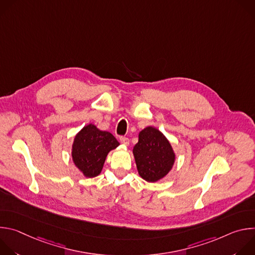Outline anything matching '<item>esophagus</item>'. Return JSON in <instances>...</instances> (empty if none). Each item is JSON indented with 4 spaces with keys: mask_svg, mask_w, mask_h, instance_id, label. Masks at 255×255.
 Segmentation results:
<instances>
[{
    "mask_svg": "<svg viewBox=\"0 0 255 255\" xmlns=\"http://www.w3.org/2000/svg\"><path fill=\"white\" fill-rule=\"evenodd\" d=\"M120 142L122 144H124L125 146H128V145H129V139L127 137H120Z\"/></svg>",
    "mask_w": 255,
    "mask_h": 255,
    "instance_id": "esophagus-1",
    "label": "esophagus"
}]
</instances>
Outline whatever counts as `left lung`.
<instances>
[{
    "label": "left lung",
    "instance_id": "1",
    "mask_svg": "<svg viewBox=\"0 0 255 255\" xmlns=\"http://www.w3.org/2000/svg\"><path fill=\"white\" fill-rule=\"evenodd\" d=\"M133 155L139 175L148 183H155L168 174L175 153L168 139L157 128L148 126L138 134Z\"/></svg>",
    "mask_w": 255,
    "mask_h": 255
}]
</instances>
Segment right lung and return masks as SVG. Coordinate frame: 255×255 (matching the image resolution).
<instances>
[{
    "instance_id": "right-lung-1",
    "label": "right lung",
    "mask_w": 255,
    "mask_h": 255,
    "mask_svg": "<svg viewBox=\"0 0 255 255\" xmlns=\"http://www.w3.org/2000/svg\"><path fill=\"white\" fill-rule=\"evenodd\" d=\"M120 143L108 131L88 124L79 131L71 145V158L76 167L86 177H95L103 169L105 160L111 150Z\"/></svg>"
}]
</instances>
